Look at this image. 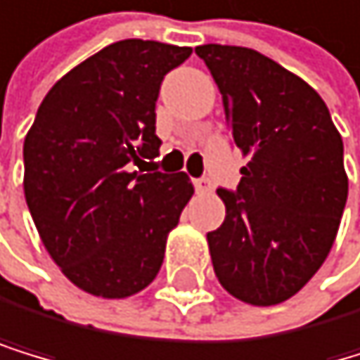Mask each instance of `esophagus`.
I'll return each mask as SVG.
<instances>
[{
	"instance_id": "obj_1",
	"label": "esophagus",
	"mask_w": 360,
	"mask_h": 360,
	"mask_svg": "<svg viewBox=\"0 0 360 360\" xmlns=\"http://www.w3.org/2000/svg\"><path fill=\"white\" fill-rule=\"evenodd\" d=\"M193 187L198 193H209L211 189H214V184H211L209 178H198V180H193Z\"/></svg>"
}]
</instances>
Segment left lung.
Instances as JSON below:
<instances>
[{
	"label": "left lung",
	"instance_id": "1",
	"mask_svg": "<svg viewBox=\"0 0 360 360\" xmlns=\"http://www.w3.org/2000/svg\"><path fill=\"white\" fill-rule=\"evenodd\" d=\"M195 55L222 95L247 158L227 216L207 233L220 285L249 305H278L321 269L347 202L343 140L321 95L258 51L205 44Z\"/></svg>",
	"mask_w": 360,
	"mask_h": 360
}]
</instances>
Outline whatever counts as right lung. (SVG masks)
<instances>
[{
  "mask_svg": "<svg viewBox=\"0 0 360 360\" xmlns=\"http://www.w3.org/2000/svg\"><path fill=\"white\" fill-rule=\"evenodd\" d=\"M189 55L151 39L111 44L46 93L24 140V195L39 238L93 296L144 290L193 195L184 173L133 169L160 151V84Z\"/></svg>",
  "mask_w": 360,
  "mask_h": 360,
  "instance_id": "1",
  "label": "right lung"
}]
</instances>
